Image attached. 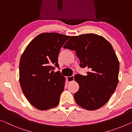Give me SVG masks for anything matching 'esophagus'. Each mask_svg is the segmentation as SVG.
I'll list each match as a JSON object with an SVG mask.
<instances>
[{"instance_id":"34e87169","label":"esophagus","mask_w":132,"mask_h":132,"mask_svg":"<svg viewBox=\"0 0 132 132\" xmlns=\"http://www.w3.org/2000/svg\"><path fill=\"white\" fill-rule=\"evenodd\" d=\"M67 80H68V82H70V81H72L74 80V75H72L71 76H68L67 77Z\"/></svg>"}]
</instances>
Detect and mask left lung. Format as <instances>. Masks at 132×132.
Returning <instances> with one entry per match:
<instances>
[{"label": "left lung", "instance_id": "left-lung-1", "mask_svg": "<svg viewBox=\"0 0 132 132\" xmlns=\"http://www.w3.org/2000/svg\"><path fill=\"white\" fill-rule=\"evenodd\" d=\"M63 48L76 52L80 66L89 69L86 76H75L79 85L74 94L76 103L89 110L102 107L114 92L119 81V62L111 44L103 37L89 33L72 36Z\"/></svg>", "mask_w": 132, "mask_h": 132}]
</instances>
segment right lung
<instances>
[{
	"label": "right lung",
	"instance_id": "obj_1",
	"mask_svg": "<svg viewBox=\"0 0 132 132\" xmlns=\"http://www.w3.org/2000/svg\"><path fill=\"white\" fill-rule=\"evenodd\" d=\"M70 36L43 33L33 39L24 50L19 63V81L26 99L35 108L46 110L57 106L64 90L65 77L59 71L58 55Z\"/></svg>",
	"mask_w": 132,
	"mask_h": 132
}]
</instances>
